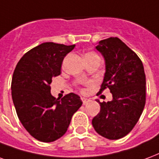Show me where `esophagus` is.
I'll use <instances>...</instances> for the list:
<instances>
[{
    "instance_id": "34e87169",
    "label": "esophagus",
    "mask_w": 159,
    "mask_h": 159,
    "mask_svg": "<svg viewBox=\"0 0 159 159\" xmlns=\"http://www.w3.org/2000/svg\"><path fill=\"white\" fill-rule=\"evenodd\" d=\"M81 100H82V102H83V104H84V105L87 104L88 102H90V99L85 98V97H82V98H81Z\"/></svg>"
}]
</instances>
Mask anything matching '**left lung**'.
I'll use <instances>...</instances> for the list:
<instances>
[{
    "mask_svg": "<svg viewBox=\"0 0 159 159\" xmlns=\"http://www.w3.org/2000/svg\"><path fill=\"white\" fill-rule=\"evenodd\" d=\"M96 49L105 61L100 91L108 88L113 100L100 102V113L92 119L95 130L109 140H118L131 131L146 103V75L139 57L122 40L110 37Z\"/></svg>",
    "mask_w": 159,
    "mask_h": 159,
    "instance_id": "8db88e82",
    "label": "left lung"
}]
</instances>
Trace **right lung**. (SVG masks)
Segmentation results:
<instances>
[{
  "label": "right lung",
  "mask_w": 159,
  "mask_h": 159,
  "mask_svg": "<svg viewBox=\"0 0 159 159\" xmlns=\"http://www.w3.org/2000/svg\"><path fill=\"white\" fill-rule=\"evenodd\" d=\"M75 46L42 43L25 53L16 66L11 86L15 109L24 128L38 141L52 142L62 137L82 105L75 93L61 100L51 94L52 79L60 75L63 58Z\"/></svg>",
  "instance_id": "right-lung-1"
}]
</instances>
